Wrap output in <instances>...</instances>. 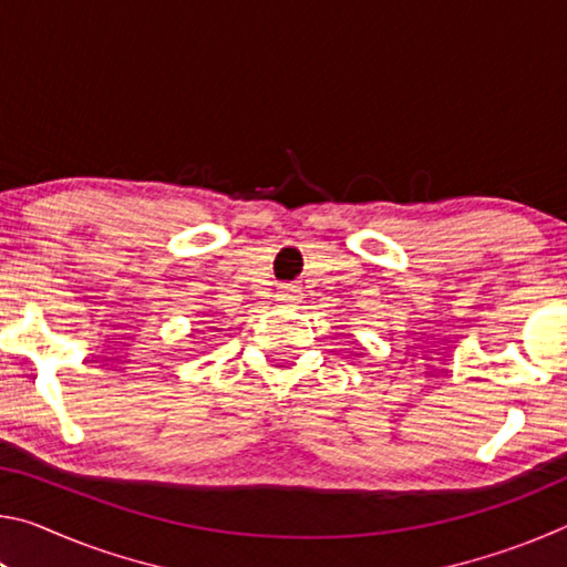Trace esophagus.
I'll list each match as a JSON object with an SVG mask.
<instances>
[{
  "label": "esophagus",
  "instance_id": "34e87169",
  "mask_svg": "<svg viewBox=\"0 0 567 567\" xmlns=\"http://www.w3.org/2000/svg\"><path fill=\"white\" fill-rule=\"evenodd\" d=\"M297 295H300V292H297L295 285H282L280 292H277V297H280L282 302H295Z\"/></svg>",
  "mask_w": 567,
  "mask_h": 567
}]
</instances>
